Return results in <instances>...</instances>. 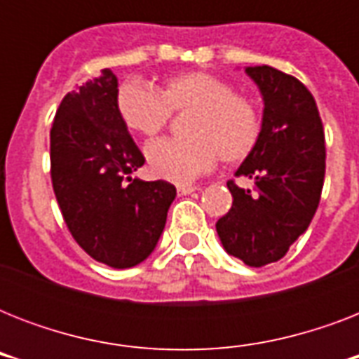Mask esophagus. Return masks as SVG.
I'll use <instances>...</instances> for the list:
<instances>
[{
  "label": "esophagus",
  "mask_w": 359,
  "mask_h": 359,
  "mask_svg": "<svg viewBox=\"0 0 359 359\" xmlns=\"http://www.w3.org/2000/svg\"><path fill=\"white\" fill-rule=\"evenodd\" d=\"M197 188L196 186H191V184H179L177 186V194L179 196H188V194H194Z\"/></svg>",
  "instance_id": "esophagus-1"
}]
</instances>
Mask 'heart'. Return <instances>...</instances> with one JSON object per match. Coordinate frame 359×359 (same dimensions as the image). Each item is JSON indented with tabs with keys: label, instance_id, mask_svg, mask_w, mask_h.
<instances>
[{
	"label": "heart",
	"instance_id": "1",
	"mask_svg": "<svg viewBox=\"0 0 359 359\" xmlns=\"http://www.w3.org/2000/svg\"><path fill=\"white\" fill-rule=\"evenodd\" d=\"M117 111L134 134L152 137L168 124L171 114L191 111L186 140H158L147 147L152 175L171 182H190L216 165L242 162L261 137V111L229 81L208 72L171 76L151 91L124 83L117 93Z\"/></svg>",
	"mask_w": 359,
	"mask_h": 359
}]
</instances>
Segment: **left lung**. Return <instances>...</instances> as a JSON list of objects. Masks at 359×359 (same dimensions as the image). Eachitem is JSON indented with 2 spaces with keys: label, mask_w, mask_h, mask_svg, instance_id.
<instances>
[{
  "label": "left lung",
  "mask_w": 359,
  "mask_h": 359,
  "mask_svg": "<svg viewBox=\"0 0 359 359\" xmlns=\"http://www.w3.org/2000/svg\"><path fill=\"white\" fill-rule=\"evenodd\" d=\"M245 74L259 87L264 109L259 143L235 175L251 179L255 188L227 182L233 207L216 231L229 255L259 268L285 257L311 224L326 147L315 98L300 80L268 65L248 67Z\"/></svg>",
  "instance_id": "left-lung-1"
}]
</instances>
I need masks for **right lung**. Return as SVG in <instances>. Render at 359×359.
<instances>
[{"label":"right lung","mask_w":359,"mask_h":359,"mask_svg":"<svg viewBox=\"0 0 359 359\" xmlns=\"http://www.w3.org/2000/svg\"><path fill=\"white\" fill-rule=\"evenodd\" d=\"M109 69L61 100L50 130L53 194L70 235L95 261L132 268L151 255L177 190L132 179L145 158L117 111Z\"/></svg>","instance_id":"right-lung-1"}]
</instances>
